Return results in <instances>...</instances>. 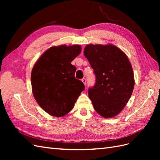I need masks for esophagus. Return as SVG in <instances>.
Here are the masks:
<instances>
[{"instance_id":"esophagus-1","label":"esophagus","mask_w":160,"mask_h":160,"mask_svg":"<svg viewBox=\"0 0 160 160\" xmlns=\"http://www.w3.org/2000/svg\"><path fill=\"white\" fill-rule=\"evenodd\" d=\"M81 81H82V82H83V84L85 85H86V79H85V78H83V79H81Z\"/></svg>"}]
</instances>
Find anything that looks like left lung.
I'll use <instances>...</instances> for the list:
<instances>
[{
  "label": "left lung",
  "mask_w": 160,
  "mask_h": 160,
  "mask_svg": "<svg viewBox=\"0 0 160 160\" xmlns=\"http://www.w3.org/2000/svg\"><path fill=\"white\" fill-rule=\"evenodd\" d=\"M84 55L94 71L96 81L89 88L95 110L105 118L119 114L134 88V75L127 55L113 45H88Z\"/></svg>",
  "instance_id": "8db88e82"
}]
</instances>
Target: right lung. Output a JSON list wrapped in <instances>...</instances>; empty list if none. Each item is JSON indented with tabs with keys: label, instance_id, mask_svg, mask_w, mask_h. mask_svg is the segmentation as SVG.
Here are the masks:
<instances>
[{
	"label": "right lung",
	"instance_id": "right-lung-1",
	"mask_svg": "<svg viewBox=\"0 0 160 160\" xmlns=\"http://www.w3.org/2000/svg\"><path fill=\"white\" fill-rule=\"evenodd\" d=\"M81 52L80 45H60L47 49L37 60L31 72L33 96L47 113L62 117L72 109L83 82L75 79L72 61Z\"/></svg>",
	"mask_w": 160,
	"mask_h": 160
}]
</instances>
